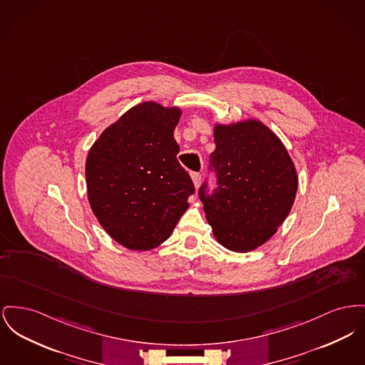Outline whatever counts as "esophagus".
<instances>
[{"label":"esophagus","mask_w":365,"mask_h":365,"mask_svg":"<svg viewBox=\"0 0 365 365\" xmlns=\"http://www.w3.org/2000/svg\"><path fill=\"white\" fill-rule=\"evenodd\" d=\"M190 176H192V179H193L194 186L198 187L200 183H201V173H200V172H192Z\"/></svg>","instance_id":"esophagus-1"}]
</instances>
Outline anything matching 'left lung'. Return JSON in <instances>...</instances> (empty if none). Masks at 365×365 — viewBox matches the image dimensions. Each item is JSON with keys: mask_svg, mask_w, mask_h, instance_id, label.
Here are the masks:
<instances>
[{"mask_svg": "<svg viewBox=\"0 0 365 365\" xmlns=\"http://www.w3.org/2000/svg\"><path fill=\"white\" fill-rule=\"evenodd\" d=\"M210 171L198 195L214 236L225 248L250 252L266 242L289 214L298 190L294 163L279 138L257 120L216 125Z\"/></svg>", "mask_w": 365, "mask_h": 365, "instance_id": "obj_1", "label": "left lung"}]
</instances>
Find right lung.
Here are the masks:
<instances>
[{
    "label": "right lung",
    "instance_id": "1",
    "mask_svg": "<svg viewBox=\"0 0 365 365\" xmlns=\"http://www.w3.org/2000/svg\"><path fill=\"white\" fill-rule=\"evenodd\" d=\"M182 111L145 102L93 143L86 164L88 200L102 227L135 251L171 236L189 207L193 182L179 164L173 130Z\"/></svg>",
    "mask_w": 365,
    "mask_h": 365
}]
</instances>
